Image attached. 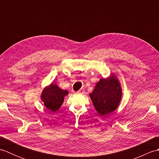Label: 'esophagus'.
Listing matches in <instances>:
<instances>
[{"label": "esophagus", "mask_w": 159, "mask_h": 159, "mask_svg": "<svg viewBox=\"0 0 159 159\" xmlns=\"http://www.w3.org/2000/svg\"><path fill=\"white\" fill-rule=\"evenodd\" d=\"M77 93H84V90H83V89H80V90L78 91Z\"/></svg>", "instance_id": "1"}]
</instances>
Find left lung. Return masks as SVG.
I'll return each mask as SVG.
<instances>
[{
	"label": "left lung",
	"instance_id": "obj_1",
	"mask_svg": "<svg viewBox=\"0 0 159 159\" xmlns=\"http://www.w3.org/2000/svg\"><path fill=\"white\" fill-rule=\"evenodd\" d=\"M122 90L116 76L111 74L107 79H101L89 94L94 107L100 116H107L118 107Z\"/></svg>",
	"mask_w": 159,
	"mask_h": 159
}]
</instances>
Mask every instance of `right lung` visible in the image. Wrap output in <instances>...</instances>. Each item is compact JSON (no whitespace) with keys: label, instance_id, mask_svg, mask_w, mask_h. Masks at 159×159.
I'll list each match as a JSON object with an SVG mask.
<instances>
[{"label":"right lung","instance_id":"add662e5","mask_svg":"<svg viewBox=\"0 0 159 159\" xmlns=\"http://www.w3.org/2000/svg\"><path fill=\"white\" fill-rule=\"evenodd\" d=\"M67 95H68L67 90H63L56 84L51 83L43 89L40 98L46 109L55 112L62 105L64 98Z\"/></svg>","mask_w":159,"mask_h":159}]
</instances>
